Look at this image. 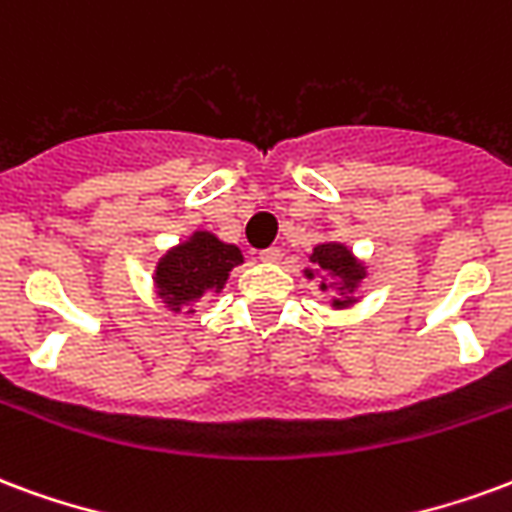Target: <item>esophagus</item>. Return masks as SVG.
Returning a JSON list of instances; mask_svg holds the SVG:
<instances>
[{
	"mask_svg": "<svg viewBox=\"0 0 512 512\" xmlns=\"http://www.w3.org/2000/svg\"><path fill=\"white\" fill-rule=\"evenodd\" d=\"M259 259L264 261V264H275V261L281 259V248H264V251L259 253Z\"/></svg>",
	"mask_w": 512,
	"mask_h": 512,
	"instance_id": "1",
	"label": "esophagus"
}]
</instances>
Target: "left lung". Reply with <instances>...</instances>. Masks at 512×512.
I'll return each mask as SVG.
<instances>
[{
  "label": "left lung",
  "mask_w": 512,
  "mask_h": 512,
  "mask_svg": "<svg viewBox=\"0 0 512 512\" xmlns=\"http://www.w3.org/2000/svg\"><path fill=\"white\" fill-rule=\"evenodd\" d=\"M311 267H305L302 275L311 281L319 278V289L322 292H333L330 297V308L335 311H346L360 302V286H363L368 267L363 259H357L349 245L335 240L319 242L311 253H308Z\"/></svg>",
  "instance_id": "8db88e82"
}]
</instances>
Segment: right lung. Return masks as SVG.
<instances>
[{"instance_id":"add662e5","label":"right lung","mask_w":512,"mask_h":512,"mask_svg":"<svg viewBox=\"0 0 512 512\" xmlns=\"http://www.w3.org/2000/svg\"><path fill=\"white\" fill-rule=\"evenodd\" d=\"M242 251L218 234L199 229L188 240L169 248L155 264L152 286L171 313H196V302L204 294H220L229 281L231 270L242 264Z\"/></svg>"}]
</instances>
